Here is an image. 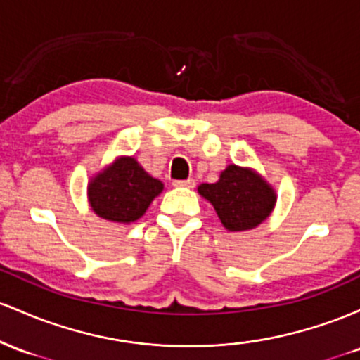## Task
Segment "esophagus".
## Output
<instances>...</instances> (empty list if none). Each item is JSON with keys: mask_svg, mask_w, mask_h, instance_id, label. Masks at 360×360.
<instances>
[{"mask_svg": "<svg viewBox=\"0 0 360 360\" xmlns=\"http://www.w3.org/2000/svg\"><path fill=\"white\" fill-rule=\"evenodd\" d=\"M173 187H187V188H193V187H195V180H193V179L175 180V181H173Z\"/></svg>", "mask_w": 360, "mask_h": 360, "instance_id": "esophagus-1", "label": "esophagus"}]
</instances>
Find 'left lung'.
Listing matches in <instances>:
<instances>
[{"mask_svg":"<svg viewBox=\"0 0 360 360\" xmlns=\"http://www.w3.org/2000/svg\"><path fill=\"white\" fill-rule=\"evenodd\" d=\"M197 191L212 204L228 231H248L269 219L277 202L276 188L257 169L228 165L216 184H200Z\"/></svg>","mask_w":360,"mask_h":360,"instance_id":"1","label":"left lung"}]
</instances>
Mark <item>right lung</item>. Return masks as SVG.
Segmentation results:
<instances>
[{"label":"right lung","mask_w":360,"mask_h":360,"mask_svg":"<svg viewBox=\"0 0 360 360\" xmlns=\"http://www.w3.org/2000/svg\"><path fill=\"white\" fill-rule=\"evenodd\" d=\"M161 192L163 181L149 175L134 156L115 158L93 175L86 187L91 211L119 224H132L143 217Z\"/></svg>","instance_id":"1"}]
</instances>
